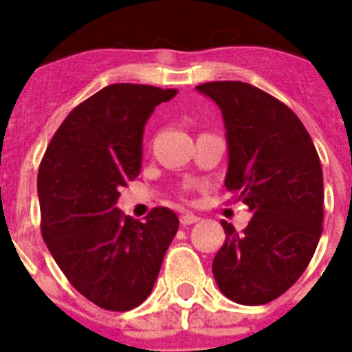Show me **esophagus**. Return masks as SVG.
Here are the masks:
<instances>
[{"label": "esophagus", "instance_id": "1", "mask_svg": "<svg viewBox=\"0 0 352 352\" xmlns=\"http://www.w3.org/2000/svg\"><path fill=\"white\" fill-rule=\"evenodd\" d=\"M197 221H199L197 215H193V214L181 215V225L182 226H190V225H193V223H197Z\"/></svg>", "mask_w": 352, "mask_h": 352}]
</instances>
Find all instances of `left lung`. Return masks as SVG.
Segmentation results:
<instances>
[{"label":"left lung","instance_id":"1","mask_svg":"<svg viewBox=\"0 0 352 352\" xmlns=\"http://www.w3.org/2000/svg\"><path fill=\"white\" fill-rule=\"evenodd\" d=\"M197 91L219 106L228 140L225 186L252 212L245 230L221 221L226 239L214 257L221 292L265 305L309 267L323 230V171L312 138L283 102L245 82Z\"/></svg>","mask_w":352,"mask_h":352}]
</instances>
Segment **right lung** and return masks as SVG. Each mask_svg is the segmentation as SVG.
Wrapping results in <instances>:
<instances>
[{
    "label": "right lung",
    "instance_id": "add662e5",
    "mask_svg": "<svg viewBox=\"0 0 352 352\" xmlns=\"http://www.w3.org/2000/svg\"><path fill=\"white\" fill-rule=\"evenodd\" d=\"M177 89L111 84L69 113L38 170L41 235L69 283L106 311L126 312L153 290L179 219L157 206L146 221L115 208L135 181L149 115Z\"/></svg>",
    "mask_w": 352,
    "mask_h": 352
}]
</instances>
